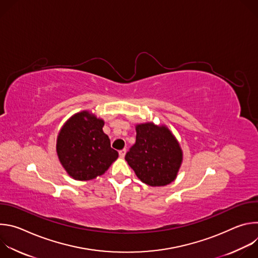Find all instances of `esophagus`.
Wrapping results in <instances>:
<instances>
[{
  "mask_svg": "<svg viewBox=\"0 0 258 258\" xmlns=\"http://www.w3.org/2000/svg\"><path fill=\"white\" fill-rule=\"evenodd\" d=\"M125 152H126V150H125V149L120 150V151H119V156H120L121 158H123V157H124V155H125Z\"/></svg>",
  "mask_w": 258,
  "mask_h": 258,
  "instance_id": "esophagus-1",
  "label": "esophagus"
}]
</instances>
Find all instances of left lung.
Returning <instances> with one entry per match:
<instances>
[{"instance_id":"8db88e82","label":"left lung","mask_w":258,"mask_h":258,"mask_svg":"<svg viewBox=\"0 0 258 258\" xmlns=\"http://www.w3.org/2000/svg\"><path fill=\"white\" fill-rule=\"evenodd\" d=\"M136 143L125 154V160L137 176L152 187L171 182L181 163V150L165 126L151 123L137 125Z\"/></svg>"}]
</instances>
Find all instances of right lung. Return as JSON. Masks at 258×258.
<instances>
[{"instance_id": "right-lung-1", "label": "right lung", "mask_w": 258, "mask_h": 258, "mask_svg": "<svg viewBox=\"0 0 258 258\" xmlns=\"http://www.w3.org/2000/svg\"><path fill=\"white\" fill-rule=\"evenodd\" d=\"M104 121L83 111L73 115L57 139L59 160L70 176L79 180L103 174L118 157L102 127Z\"/></svg>"}]
</instances>
